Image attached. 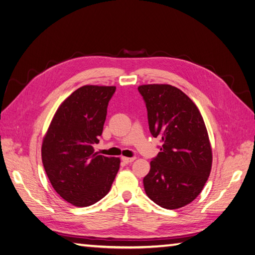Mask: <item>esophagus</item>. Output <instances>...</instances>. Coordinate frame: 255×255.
<instances>
[{
	"mask_svg": "<svg viewBox=\"0 0 255 255\" xmlns=\"http://www.w3.org/2000/svg\"><path fill=\"white\" fill-rule=\"evenodd\" d=\"M122 159H123V162H124V163L130 164V163H132V162L134 161L135 157H125V156H123V157H122Z\"/></svg>",
	"mask_w": 255,
	"mask_h": 255,
	"instance_id": "1",
	"label": "esophagus"
}]
</instances>
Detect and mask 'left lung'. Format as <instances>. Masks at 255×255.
Returning <instances> with one entry per match:
<instances>
[{"label": "left lung", "mask_w": 255, "mask_h": 255, "mask_svg": "<svg viewBox=\"0 0 255 255\" xmlns=\"http://www.w3.org/2000/svg\"><path fill=\"white\" fill-rule=\"evenodd\" d=\"M138 90L147 110L149 128L162 139L143 186L147 197L167 210L198 197L212 168V147L203 117L192 100L170 85H143Z\"/></svg>", "instance_id": "obj_1"}]
</instances>
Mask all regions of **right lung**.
<instances>
[{"label":"right lung","mask_w":255,"mask_h":255,"mask_svg":"<svg viewBox=\"0 0 255 255\" xmlns=\"http://www.w3.org/2000/svg\"><path fill=\"white\" fill-rule=\"evenodd\" d=\"M116 87L84 86L58 106L43 138L41 155L52 187L75 206L97 203L109 193L120 157L94 152Z\"/></svg>","instance_id":"right-lung-1"}]
</instances>
